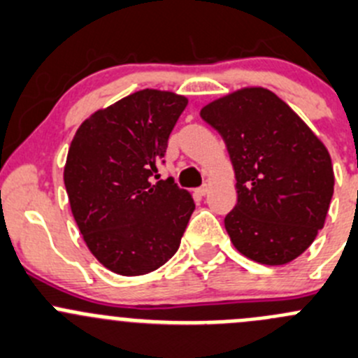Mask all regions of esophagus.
Instances as JSON below:
<instances>
[{"mask_svg":"<svg viewBox=\"0 0 358 358\" xmlns=\"http://www.w3.org/2000/svg\"><path fill=\"white\" fill-rule=\"evenodd\" d=\"M196 193L200 194V196H205V194L208 193V186H207V184H203V186H200V187H198V189H196Z\"/></svg>","mask_w":358,"mask_h":358,"instance_id":"obj_1","label":"esophagus"}]
</instances>
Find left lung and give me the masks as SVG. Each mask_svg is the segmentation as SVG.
Segmentation results:
<instances>
[{
	"label": "left lung",
	"mask_w": 358,
	"mask_h": 358,
	"mask_svg": "<svg viewBox=\"0 0 358 358\" xmlns=\"http://www.w3.org/2000/svg\"><path fill=\"white\" fill-rule=\"evenodd\" d=\"M200 116L221 134L235 171L238 200L224 217L235 249L268 266L294 261L324 228L334 193L327 148L263 87L215 99Z\"/></svg>",
	"instance_id": "8db88e82"
}]
</instances>
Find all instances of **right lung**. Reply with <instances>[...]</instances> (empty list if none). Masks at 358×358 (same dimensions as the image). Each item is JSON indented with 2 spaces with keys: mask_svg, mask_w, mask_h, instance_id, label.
I'll use <instances>...</instances> for the list:
<instances>
[{
  "mask_svg": "<svg viewBox=\"0 0 358 358\" xmlns=\"http://www.w3.org/2000/svg\"><path fill=\"white\" fill-rule=\"evenodd\" d=\"M186 106L184 95L144 88L88 116L71 141L64 167L71 212L113 273L146 275L178 252L194 201L174 179L151 178Z\"/></svg>",
  "mask_w": 358,
  "mask_h": 358,
  "instance_id": "1",
  "label": "right lung"
}]
</instances>
